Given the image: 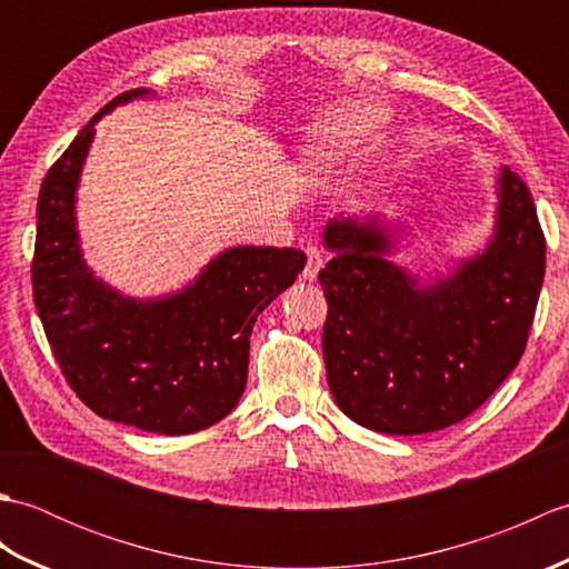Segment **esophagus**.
Returning a JSON list of instances; mask_svg holds the SVG:
<instances>
[{
	"label": "esophagus",
	"mask_w": 569,
	"mask_h": 569,
	"mask_svg": "<svg viewBox=\"0 0 569 569\" xmlns=\"http://www.w3.org/2000/svg\"><path fill=\"white\" fill-rule=\"evenodd\" d=\"M306 253H308V261L303 269V278L306 281H316L320 269H322V253L318 251V247H306Z\"/></svg>",
	"instance_id": "34e87169"
}]
</instances>
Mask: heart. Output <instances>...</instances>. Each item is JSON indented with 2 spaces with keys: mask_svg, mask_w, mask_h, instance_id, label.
Here are the masks:
<instances>
[{
  "mask_svg": "<svg viewBox=\"0 0 569 569\" xmlns=\"http://www.w3.org/2000/svg\"><path fill=\"white\" fill-rule=\"evenodd\" d=\"M386 124H389V112L379 102L347 100L332 107L318 119L300 151L306 171L312 176L345 171L383 134Z\"/></svg>",
  "mask_w": 569,
  "mask_h": 569,
  "instance_id": "b5f03b06",
  "label": "heart"
}]
</instances>
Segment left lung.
Returning a JSON list of instances; mask_svg holds the SVG:
<instances>
[{"label":"left lung","instance_id":"left-lung-1","mask_svg":"<svg viewBox=\"0 0 569 569\" xmlns=\"http://www.w3.org/2000/svg\"><path fill=\"white\" fill-rule=\"evenodd\" d=\"M497 224L485 251L418 286L389 261L393 227L379 214L335 217V257L318 281L328 298L322 355L342 413L386 435H422L465 420L523 357L546 237L530 190L511 168L497 178Z\"/></svg>","mask_w":569,"mask_h":569}]
</instances>
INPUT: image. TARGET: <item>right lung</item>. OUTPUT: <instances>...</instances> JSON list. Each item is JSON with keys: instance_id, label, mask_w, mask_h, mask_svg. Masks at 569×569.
<instances>
[{"instance_id": "right-lung-1", "label": "right lung", "mask_w": 569, "mask_h": 569, "mask_svg": "<svg viewBox=\"0 0 569 569\" xmlns=\"http://www.w3.org/2000/svg\"><path fill=\"white\" fill-rule=\"evenodd\" d=\"M104 104L46 173L36 204L33 303L70 389L100 418L147 432L188 435L214 426L247 386L249 337L261 310L293 286L306 253L232 247L183 291L137 300L100 281L82 259L76 190Z\"/></svg>"}]
</instances>
